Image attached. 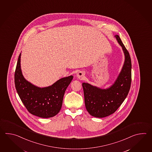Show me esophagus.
<instances>
[{
  "mask_svg": "<svg viewBox=\"0 0 152 152\" xmlns=\"http://www.w3.org/2000/svg\"><path fill=\"white\" fill-rule=\"evenodd\" d=\"M85 73L84 72H79L77 74V78H79V79H84L85 77Z\"/></svg>",
  "mask_w": 152,
  "mask_h": 152,
  "instance_id": "34e87169",
  "label": "esophagus"
}]
</instances>
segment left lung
<instances>
[{
	"label": "left lung",
	"instance_id": "left-lung-1",
	"mask_svg": "<svg viewBox=\"0 0 152 152\" xmlns=\"http://www.w3.org/2000/svg\"><path fill=\"white\" fill-rule=\"evenodd\" d=\"M123 49L125 60L123 67L114 84L102 89L90 84H82L85 104L92 116L103 118L114 113L121 106L129 93L132 82V62L129 52L120 36H115Z\"/></svg>",
	"mask_w": 152,
	"mask_h": 152
}]
</instances>
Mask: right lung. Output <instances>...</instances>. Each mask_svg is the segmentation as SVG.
Listing matches in <instances>:
<instances>
[{
    "mask_svg": "<svg viewBox=\"0 0 152 152\" xmlns=\"http://www.w3.org/2000/svg\"><path fill=\"white\" fill-rule=\"evenodd\" d=\"M20 54L15 73L17 94L29 113L42 118L55 116L61 109L65 91L73 77H62L48 87L36 86L23 77L20 68Z\"/></svg>",
    "mask_w": 152,
    "mask_h": 152,
    "instance_id": "1",
    "label": "right lung"
}]
</instances>
